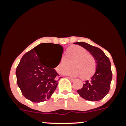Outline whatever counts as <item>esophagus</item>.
<instances>
[{
    "label": "esophagus",
    "instance_id": "1",
    "mask_svg": "<svg viewBox=\"0 0 126 126\" xmlns=\"http://www.w3.org/2000/svg\"><path fill=\"white\" fill-rule=\"evenodd\" d=\"M67 79H69V80H70V81H71V82H73V81H74V80H75V79H72V78H69V77H67Z\"/></svg>",
    "mask_w": 126,
    "mask_h": 126
}]
</instances>
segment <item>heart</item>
<instances>
[{
    "instance_id": "heart-1",
    "label": "heart",
    "mask_w": 126,
    "mask_h": 126,
    "mask_svg": "<svg viewBox=\"0 0 126 126\" xmlns=\"http://www.w3.org/2000/svg\"><path fill=\"white\" fill-rule=\"evenodd\" d=\"M71 62L73 68L64 71V75L71 77L81 76L82 79H86L91 78L96 70V63L94 57L80 46H72L69 47L66 57H62L60 59L56 70L62 73L70 67Z\"/></svg>"
}]
</instances>
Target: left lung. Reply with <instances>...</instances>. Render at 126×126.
Masks as SVG:
<instances>
[{
    "label": "left lung",
    "instance_id": "obj_1",
    "mask_svg": "<svg viewBox=\"0 0 126 126\" xmlns=\"http://www.w3.org/2000/svg\"><path fill=\"white\" fill-rule=\"evenodd\" d=\"M87 50L96 60V68L94 75L89 80H86L78 93L86 100L98 101L101 100L108 93L112 80V72L110 59L100 48L84 43L76 42Z\"/></svg>",
    "mask_w": 126,
    "mask_h": 126
}]
</instances>
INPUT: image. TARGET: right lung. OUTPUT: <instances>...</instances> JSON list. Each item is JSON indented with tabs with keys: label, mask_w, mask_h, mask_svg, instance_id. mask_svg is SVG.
Listing matches in <instances>:
<instances>
[{
	"label": "right lung",
	"mask_w": 126,
	"mask_h": 126,
	"mask_svg": "<svg viewBox=\"0 0 126 126\" xmlns=\"http://www.w3.org/2000/svg\"><path fill=\"white\" fill-rule=\"evenodd\" d=\"M44 47L58 50L61 53L56 63L54 53H46ZM63 47L59 44L42 43L23 56L16 70L17 83L22 94L28 100L41 102L51 97L61 77L54 70L62 58Z\"/></svg>",
	"instance_id": "1"
}]
</instances>
